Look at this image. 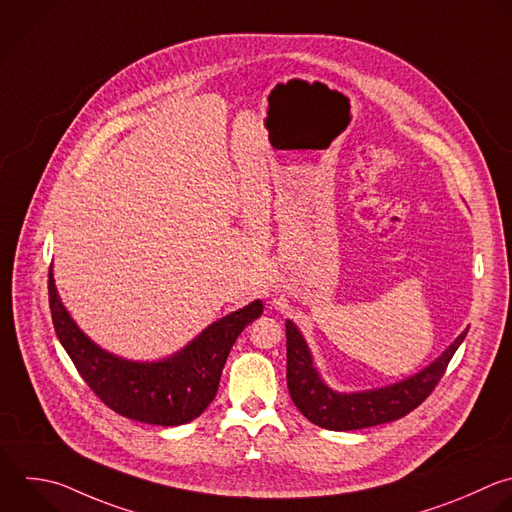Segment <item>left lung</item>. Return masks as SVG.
Returning <instances> with one entry per match:
<instances>
[{
	"label": "left lung",
	"instance_id": "8db88e82",
	"mask_svg": "<svg viewBox=\"0 0 512 512\" xmlns=\"http://www.w3.org/2000/svg\"><path fill=\"white\" fill-rule=\"evenodd\" d=\"M466 333L468 329L456 337V342L434 364L400 384L360 394H335L317 376L301 333L287 319L285 335L289 396L309 422L325 430L346 432L394 422L416 410L434 392L446 374L454 352L464 342Z\"/></svg>",
	"mask_w": 512,
	"mask_h": 512
}]
</instances>
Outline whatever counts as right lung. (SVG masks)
<instances>
[{
  "mask_svg": "<svg viewBox=\"0 0 512 512\" xmlns=\"http://www.w3.org/2000/svg\"><path fill=\"white\" fill-rule=\"evenodd\" d=\"M48 277L54 329L82 380L116 414L154 426H179L207 410L235 339L263 313L257 299L209 325L175 358L156 364L126 362L94 346L76 327L58 299L52 269Z\"/></svg>",
  "mask_w": 512,
  "mask_h": 512,
  "instance_id": "right-lung-1",
  "label": "right lung"
}]
</instances>
